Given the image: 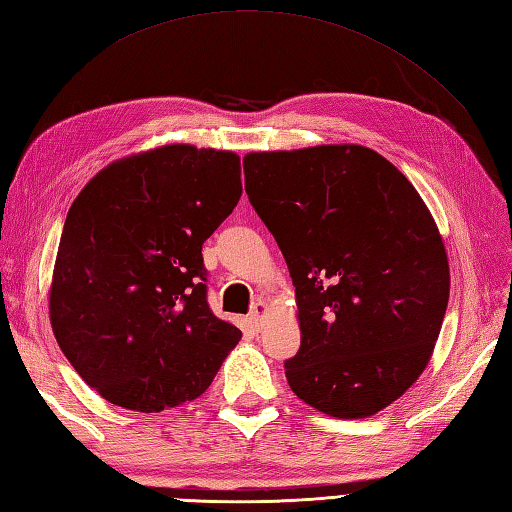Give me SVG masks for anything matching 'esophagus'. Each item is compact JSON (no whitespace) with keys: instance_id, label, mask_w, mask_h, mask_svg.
I'll use <instances>...</instances> for the list:
<instances>
[{"instance_id":"34e87169","label":"esophagus","mask_w":512,"mask_h":512,"mask_svg":"<svg viewBox=\"0 0 512 512\" xmlns=\"http://www.w3.org/2000/svg\"><path fill=\"white\" fill-rule=\"evenodd\" d=\"M266 312H268V306H266V301H255V306H253V310H250V314H248V319H250V323L255 325V328L259 330L264 325V319H266Z\"/></svg>"}]
</instances>
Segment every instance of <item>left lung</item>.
Listing matches in <instances>:
<instances>
[{
    "instance_id": "1",
    "label": "left lung",
    "mask_w": 512,
    "mask_h": 512,
    "mask_svg": "<svg viewBox=\"0 0 512 512\" xmlns=\"http://www.w3.org/2000/svg\"><path fill=\"white\" fill-rule=\"evenodd\" d=\"M246 193L295 286L290 389L334 418H367L416 383L449 303V262L413 184L376 151L321 145L244 158Z\"/></svg>"
}]
</instances>
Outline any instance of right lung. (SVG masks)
<instances>
[{
  "instance_id": "obj_1",
  "label": "right lung",
  "mask_w": 512,
  "mask_h": 512,
  "mask_svg": "<svg viewBox=\"0 0 512 512\" xmlns=\"http://www.w3.org/2000/svg\"><path fill=\"white\" fill-rule=\"evenodd\" d=\"M233 151L167 145L112 162L65 217L52 332L112 405L156 413L198 398L242 339L206 301L202 244L242 195Z\"/></svg>"
}]
</instances>
